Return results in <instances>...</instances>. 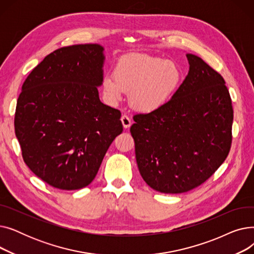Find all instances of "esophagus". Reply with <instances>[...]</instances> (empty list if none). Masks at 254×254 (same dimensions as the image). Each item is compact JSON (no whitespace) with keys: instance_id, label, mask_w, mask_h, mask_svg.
I'll return each mask as SVG.
<instances>
[{"instance_id":"obj_1","label":"esophagus","mask_w":254,"mask_h":254,"mask_svg":"<svg viewBox=\"0 0 254 254\" xmlns=\"http://www.w3.org/2000/svg\"><path fill=\"white\" fill-rule=\"evenodd\" d=\"M122 123H123V126H124L125 128H128L131 125V120L127 115L125 114V115L122 116Z\"/></svg>"}]
</instances>
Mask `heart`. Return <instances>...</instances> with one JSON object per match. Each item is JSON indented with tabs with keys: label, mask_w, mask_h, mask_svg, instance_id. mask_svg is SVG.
<instances>
[{
	"label": "heart",
	"mask_w": 254,
	"mask_h": 254,
	"mask_svg": "<svg viewBox=\"0 0 254 254\" xmlns=\"http://www.w3.org/2000/svg\"><path fill=\"white\" fill-rule=\"evenodd\" d=\"M182 79L179 66L172 61L143 53L119 58L113 74L103 79L105 95L112 102L129 93V104L137 111H157L171 100Z\"/></svg>",
	"instance_id": "1"
}]
</instances>
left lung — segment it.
Listing matches in <instances>:
<instances>
[{"instance_id": "8db88e82", "label": "left lung", "mask_w": 254, "mask_h": 254, "mask_svg": "<svg viewBox=\"0 0 254 254\" xmlns=\"http://www.w3.org/2000/svg\"><path fill=\"white\" fill-rule=\"evenodd\" d=\"M190 71L157 111L134 116L139 172L151 189L182 193L204 183L221 166L232 145L234 110L222 76L188 53Z\"/></svg>"}]
</instances>
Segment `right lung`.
<instances>
[{
    "mask_svg": "<svg viewBox=\"0 0 254 254\" xmlns=\"http://www.w3.org/2000/svg\"><path fill=\"white\" fill-rule=\"evenodd\" d=\"M103 51L99 44L60 48L22 84L14 127L23 161L56 189L87 186L109 146L123 132L122 113L99 98Z\"/></svg>",
    "mask_w": 254,
    "mask_h": 254,
    "instance_id": "1",
    "label": "right lung"
}]
</instances>
